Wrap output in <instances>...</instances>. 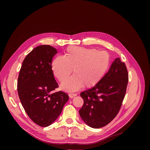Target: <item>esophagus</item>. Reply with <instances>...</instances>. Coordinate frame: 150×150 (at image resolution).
<instances>
[{
  "label": "esophagus",
  "instance_id": "34e87169",
  "mask_svg": "<svg viewBox=\"0 0 150 150\" xmlns=\"http://www.w3.org/2000/svg\"><path fill=\"white\" fill-rule=\"evenodd\" d=\"M77 96L76 93H69V97L71 98H74V97H75V96Z\"/></svg>",
  "mask_w": 150,
  "mask_h": 150
}]
</instances>
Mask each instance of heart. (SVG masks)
<instances>
[{"mask_svg": "<svg viewBox=\"0 0 150 150\" xmlns=\"http://www.w3.org/2000/svg\"><path fill=\"white\" fill-rule=\"evenodd\" d=\"M109 54L105 51L81 47H69L64 57L58 56L52 62L53 75L62 82L72 73L75 75L63 82L61 89L75 92L83 86L91 88L98 84L110 67Z\"/></svg>", "mask_w": 150, "mask_h": 150, "instance_id": "b5f03b06", "label": "heart"}]
</instances>
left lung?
Returning a JSON list of instances; mask_svg holds the SVG:
<instances>
[{
	"label": "left lung",
	"instance_id": "1",
	"mask_svg": "<svg viewBox=\"0 0 150 150\" xmlns=\"http://www.w3.org/2000/svg\"><path fill=\"white\" fill-rule=\"evenodd\" d=\"M128 83L127 68L116 58L102 80L80 93L84 104L79 113L90 127L100 128L111 122L119 113Z\"/></svg>",
	"mask_w": 150,
	"mask_h": 150
}]
</instances>
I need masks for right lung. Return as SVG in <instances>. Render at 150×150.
Wrapping results in <instances>:
<instances>
[{
	"instance_id": "1",
	"label": "right lung",
	"mask_w": 150,
	"mask_h": 150,
	"mask_svg": "<svg viewBox=\"0 0 150 150\" xmlns=\"http://www.w3.org/2000/svg\"><path fill=\"white\" fill-rule=\"evenodd\" d=\"M57 53L49 45L36 47L23 61L18 76L22 105L31 120L42 127L57 120L69 100L62 91L51 93L58 88L52 70V59Z\"/></svg>"
}]
</instances>
